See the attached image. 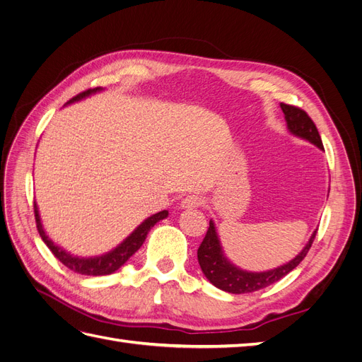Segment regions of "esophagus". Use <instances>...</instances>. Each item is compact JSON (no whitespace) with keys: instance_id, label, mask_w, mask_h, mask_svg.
I'll use <instances>...</instances> for the list:
<instances>
[{"instance_id":"34e87169","label":"esophagus","mask_w":362,"mask_h":362,"mask_svg":"<svg viewBox=\"0 0 362 362\" xmlns=\"http://www.w3.org/2000/svg\"><path fill=\"white\" fill-rule=\"evenodd\" d=\"M202 198L201 196H198V194H189V196H185V198L181 201V206L182 208H196V206H199V205H202Z\"/></svg>"}]
</instances>
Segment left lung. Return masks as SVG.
Listing matches in <instances>:
<instances>
[{"instance_id": "1", "label": "left lung", "mask_w": 362, "mask_h": 362, "mask_svg": "<svg viewBox=\"0 0 362 362\" xmlns=\"http://www.w3.org/2000/svg\"><path fill=\"white\" fill-rule=\"evenodd\" d=\"M281 108L284 112V116H286L287 127L291 134L308 140L317 148L323 149L319 131H317V127L313 122V119L308 116V113L299 107L288 105L284 103L281 104ZM315 234L317 231H314L310 242L306 243L300 254L293 258L290 262H287V264L269 272L257 273L238 269L231 261H228V258L223 255L221 242H218L216 226L213 221H210V226H208V231L198 249V261L204 275L214 287L233 294L254 293L278 282L281 278L288 275L293 269L298 267L300 264V261L306 257V254H308V250L315 238Z\"/></svg>"}]
</instances>
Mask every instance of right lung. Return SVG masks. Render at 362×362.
<instances>
[{"label": "right lung", "instance_id": "obj_1", "mask_svg": "<svg viewBox=\"0 0 362 362\" xmlns=\"http://www.w3.org/2000/svg\"><path fill=\"white\" fill-rule=\"evenodd\" d=\"M100 90H101V87H96V89H89L86 92H81L76 96H74L72 100H69L68 104L80 101V100H83V98L89 96L95 92H100ZM166 217H168L166 210H163V211H160L154 216L148 217L146 221L141 222L134 229V231L124 240L122 243H120L117 247H115L113 250L108 252V254H104L101 257H93V258H80V257L71 255L69 252L59 247L57 245H54L52 240L45 234V231H43L37 205L35 202L36 226H37V231H39L43 242H45V245L49 247V250L52 252L54 257H56L62 262V264H64L75 273H80V275H87V276H103V275H110V273H115L120 266L125 264L129 257H133L136 254L141 245H144V242L146 240V235L149 233V229L154 226L157 222L163 221V218H166Z\"/></svg>", "mask_w": 362, "mask_h": 362}]
</instances>
